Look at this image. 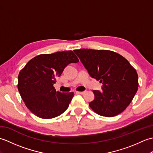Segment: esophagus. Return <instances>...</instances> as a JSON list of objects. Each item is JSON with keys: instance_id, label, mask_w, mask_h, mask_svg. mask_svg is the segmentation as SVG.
<instances>
[{"instance_id": "34e87169", "label": "esophagus", "mask_w": 153, "mask_h": 153, "mask_svg": "<svg viewBox=\"0 0 153 153\" xmlns=\"http://www.w3.org/2000/svg\"><path fill=\"white\" fill-rule=\"evenodd\" d=\"M76 94H80V95H83V94L85 93V91H76Z\"/></svg>"}]
</instances>
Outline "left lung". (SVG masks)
Returning <instances> with one entry per match:
<instances>
[{"mask_svg": "<svg viewBox=\"0 0 153 153\" xmlns=\"http://www.w3.org/2000/svg\"><path fill=\"white\" fill-rule=\"evenodd\" d=\"M93 78L102 83V91L94 90L89 105L99 115L113 117L130 104L139 86L135 68L122 55L108 50H74Z\"/></svg>", "mask_w": 153, "mask_h": 153, "instance_id": "left-lung-1", "label": "left lung"}]
</instances>
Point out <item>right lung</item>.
<instances>
[{
	"label": "right lung",
	"instance_id": "obj_1",
	"mask_svg": "<svg viewBox=\"0 0 153 153\" xmlns=\"http://www.w3.org/2000/svg\"><path fill=\"white\" fill-rule=\"evenodd\" d=\"M78 62L71 51L40 54L29 61L19 71L18 84L27 108L43 119L62 114L68 108L74 93L56 91L53 85L68 64Z\"/></svg>",
	"mask_w": 153,
	"mask_h": 153
}]
</instances>
